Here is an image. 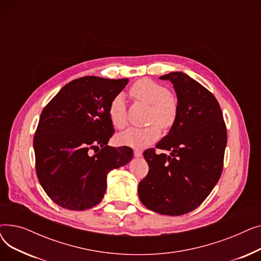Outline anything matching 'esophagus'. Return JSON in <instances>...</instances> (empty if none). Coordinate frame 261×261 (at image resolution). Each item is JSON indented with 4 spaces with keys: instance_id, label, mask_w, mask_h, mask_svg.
Here are the masks:
<instances>
[{
    "instance_id": "34e87169",
    "label": "esophagus",
    "mask_w": 261,
    "mask_h": 261,
    "mask_svg": "<svg viewBox=\"0 0 261 261\" xmlns=\"http://www.w3.org/2000/svg\"><path fill=\"white\" fill-rule=\"evenodd\" d=\"M142 154H143V152L141 151L140 149H135V150H134V156H135V158H141Z\"/></svg>"
}]
</instances>
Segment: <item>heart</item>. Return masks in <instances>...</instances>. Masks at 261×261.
<instances>
[{
  "label": "heart",
  "mask_w": 261,
  "mask_h": 261,
  "mask_svg": "<svg viewBox=\"0 0 261 261\" xmlns=\"http://www.w3.org/2000/svg\"><path fill=\"white\" fill-rule=\"evenodd\" d=\"M130 95L136 100L150 105L148 121L144 128H130L117 135L120 145L143 148L154 143L161 135V127L171 128L177 117V102L169 90L156 82L142 79L136 81L130 89ZM109 118L114 128L120 130L127 125V109L121 94L116 95L109 105Z\"/></svg>",
  "instance_id": "1"
}]
</instances>
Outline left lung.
Instances as JSON below:
<instances>
[{
  "mask_svg": "<svg viewBox=\"0 0 261 261\" xmlns=\"http://www.w3.org/2000/svg\"><path fill=\"white\" fill-rule=\"evenodd\" d=\"M160 79L172 82L177 117L155 148L144 151L148 174L139 184V196L150 211L181 216L199 207L219 181L223 169L226 126L220 105L198 81L181 72Z\"/></svg>",
  "mask_w": 261,
  "mask_h": 261,
  "instance_id": "8db88e82",
  "label": "left lung"
}]
</instances>
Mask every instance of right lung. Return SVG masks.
I'll return each instance as SVG.
<instances>
[{
  "label": "right lung",
  "mask_w": 261,
  "mask_h": 261,
  "mask_svg": "<svg viewBox=\"0 0 261 261\" xmlns=\"http://www.w3.org/2000/svg\"><path fill=\"white\" fill-rule=\"evenodd\" d=\"M127 84L128 79L81 77L44 107L34 136L36 172L59 206L85 211L97 205L108 173L133 158L130 147L108 146L114 133L109 105Z\"/></svg>",
  "instance_id": "1"
}]
</instances>
